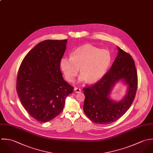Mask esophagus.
I'll return each mask as SVG.
<instances>
[{
	"label": "esophagus",
	"mask_w": 153,
	"mask_h": 153,
	"mask_svg": "<svg viewBox=\"0 0 153 153\" xmlns=\"http://www.w3.org/2000/svg\"><path fill=\"white\" fill-rule=\"evenodd\" d=\"M74 91V92H76V93H80V92H82V90L80 89H79V88H75Z\"/></svg>",
	"instance_id": "obj_1"
}]
</instances>
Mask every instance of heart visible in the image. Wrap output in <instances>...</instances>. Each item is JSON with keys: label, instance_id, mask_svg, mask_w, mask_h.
<instances>
[{"label": "heart", "instance_id": "1", "mask_svg": "<svg viewBox=\"0 0 153 153\" xmlns=\"http://www.w3.org/2000/svg\"><path fill=\"white\" fill-rule=\"evenodd\" d=\"M110 53L92 45L86 44L76 48L71 57H64L60 65L66 80L74 81L79 72V82L92 83L99 80L106 73L111 62Z\"/></svg>", "mask_w": 153, "mask_h": 153}]
</instances>
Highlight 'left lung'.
Instances as JSON below:
<instances>
[{
    "mask_svg": "<svg viewBox=\"0 0 153 153\" xmlns=\"http://www.w3.org/2000/svg\"><path fill=\"white\" fill-rule=\"evenodd\" d=\"M117 48L118 56L108 72L95 85L83 89L84 112L96 123L109 124L118 120L129 109L137 92L138 77L134 61L131 55ZM120 81L128 86L127 92L120 101H115L109 95Z\"/></svg>",
    "mask_w": 153,
    "mask_h": 153,
    "instance_id": "1",
    "label": "left lung"
}]
</instances>
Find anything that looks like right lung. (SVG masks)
Instances as JSON below:
<instances>
[{
	"label": "right lung",
	"mask_w": 153,
	"mask_h": 153,
	"mask_svg": "<svg viewBox=\"0 0 153 153\" xmlns=\"http://www.w3.org/2000/svg\"><path fill=\"white\" fill-rule=\"evenodd\" d=\"M67 39L42 41L26 55L18 73L16 91L27 112L39 122L50 121L63 110L73 87L65 82L60 62Z\"/></svg>",
	"instance_id": "1"
}]
</instances>
